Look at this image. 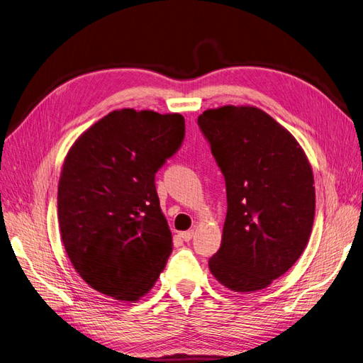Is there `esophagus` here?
I'll return each mask as SVG.
<instances>
[{
    "label": "esophagus",
    "instance_id": "obj_1",
    "mask_svg": "<svg viewBox=\"0 0 363 363\" xmlns=\"http://www.w3.org/2000/svg\"><path fill=\"white\" fill-rule=\"evenodd\" d=\"M193 230H186V232H181L179 233V238L182 239V240H185V242H189V240H191V238H193Z\"/></svg>",
    "mask_w": 363,
    "mask_h": 363
}]
</instances>
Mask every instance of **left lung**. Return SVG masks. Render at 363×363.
Returning <instances> with one entry per match:
<instances>
[{
    "mask_svg": "<svg viewBox=\"0 0 363 363\" xmlns=\"http://www.w3.org/2000/svg\"><path fill=\"white\" fill-rule=\"evenodd\" d=\"M197 124L225 179L227 216L211 274L232 291L266 289L296 263L311 236L315 190L291 133L254 106L208 109Z\"/></svg>",
    "mask_w": 363,
    "mask_h": 363,
    "instance_id": "8db88e82",
    "label": "left lung"
}]
</instances>
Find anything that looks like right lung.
Wrapping results in <instances>:
<instances>
[{
	"mask_svg": "<svg viewBox=\"0 0 363 363\" xmlns=\"http://www.w3.org/2000/svg\"><path fill=\"white\" fill-rule=\"evenodd\" d=\"M185 136L179 113L121 109L67 152L58 184L61 239L86 284L121 302L150 291L172 252L155 173Z\"/></svg>",
	"mask_w": 363,
	"mask_h": 363,
	"instance_id": "add662e5",
	"label": "right lung"
}]
</instances>
